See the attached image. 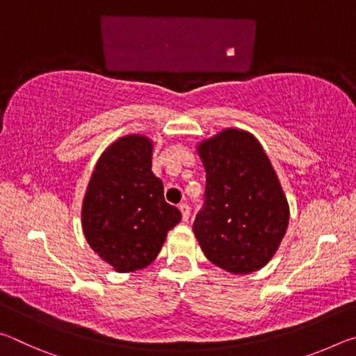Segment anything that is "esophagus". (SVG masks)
<instances>
[{
  "label": "esophagus",
  "mask_w": 356,
  "mask_h": 356,
  "mask_svg": "<svg viewBox=\"0 0 356 356\" xmlns=\"http://www.w3.org/2000/svg\"><path fill=\"white\" fill-rule=\"evenodd\" d=\"M180 212H182V218H184V221H188V218H190V213H191V209H190V206L186 202H184V204H180Z\"/></svg>",
  "instance_id": "esophagus-1"
}]
</instances>
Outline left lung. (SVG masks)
<instances>
[{"mask_svg": "<svg viewBox=\"0 0 356 356\" xmlns=\"http://www.w3.org/2000/svg\"><path fill=\"white\" fill-rule=\"evenodd\" d=\"M206 168L193 231L210 262L234 275L262 268L289 225V204L267 154L248 131L226 129L197 146Z\"/></svg>", "mask_w": 356, "mask_h": 356, "instance_id": "left-lung-1", "label": "left lung"}]
</instances>
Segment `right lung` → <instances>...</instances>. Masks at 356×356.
I'll return each instance as SVG.
<instances>
[{"label":"right lung","mask_w":356,"mask_h":356,"mask_svg":"<svg viewBox=\"0 0 356 356\" xmlns=\"http://www.w3.org/2000/svg\"><path fill=\"white\" fill-rule=\"evenodd\" d=\"M152 147L143 135L119 138L102 154L84 195V237L119 273L152 264L168 231L182 220L154 176Z\"/></svg>","instance_id":"obj_1"}]
</instances>
